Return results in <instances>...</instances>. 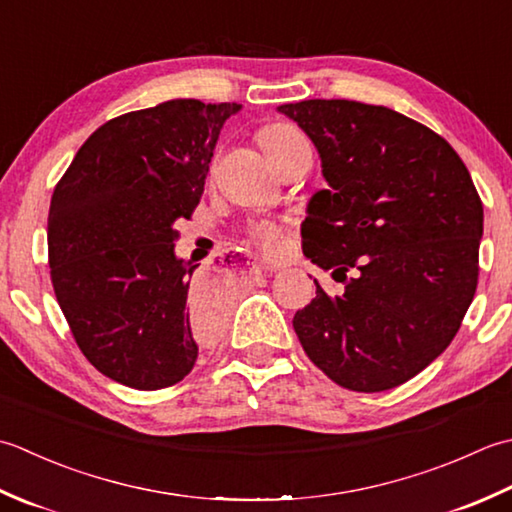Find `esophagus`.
<instances>
[{
  "instance_id": "1",
  "label": "esophagus",
  "mask_w": 512,
  "mask_h": 512,
  "mask_svg": "<svg viewBox=\"0 0 512 512\" xmlns=\"http://www.w3.org/2000/svg\"><path fill=\"white\" fill-rule=\"evenodd\" d=\"M252 271H254V274H274L276 269L271 267V265H267V263H254Z\"/></svg>"
}]
</instances>
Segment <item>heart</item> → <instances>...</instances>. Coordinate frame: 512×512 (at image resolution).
<instances>
[{"instance_id": "obj_1", "label": "heart", "mask_w": 512, "mask_h": 512, "mask_svg": "<svg viewBox=\"0 0 512 512\" xmlns=\"http://www.w3.org/2000/svg\"><path fill=\"white\" fill-rule=\"evenodd\" d=\"M258 143L269 159H274V156L291 150L294 145L305 143V139H302L294 128H289V125L271 123V125H265V128L258 132ZM252 236H254V241L265 249H276L280 245V229L274 223L254 225Z\"/></svg>"}]
</instances>
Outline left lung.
<instances>
[{
    "mask_svg": "<svg viewBox=\"0 0 512 512\" xmlns=\"http://www.w3.org/2000/svg\"><path fill=\"white\" fill-rule=\"evenodd\" d=\"M278 112L316 145L327 181L307 203L305 256L344 285L329 296L314 280L296 336L340 387H398L451 344L473 302L484 207L471 174L440 134L391 108L309 99Z\"/></svg>",
    "mask_w": 512,
    "mask_h": 512,
    "instance_id": "left-lung-1",
    "label": "left lung"
}]
</instances>
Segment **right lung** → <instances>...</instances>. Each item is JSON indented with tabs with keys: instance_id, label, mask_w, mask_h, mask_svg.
Returning <instances> with one entry per match:
<instances>
[{
	"instance_id": "1",
	"label": "right lung",
	"mask_w": 512,
	"mask_h": 512,
	"mask_svg": "<svg viewBox=\"0 0 512 512\" xmlns=\"http://www.w3.org/2000/svg\"><path fill=\"white\" fill-rule=\"evenodd\" d=\"M238 103L172 99L103 123L52 192L50 278L83 356L139 391L181 382L221 331L225 291L174 252Z\"/></svg>"
}]
</instances>
